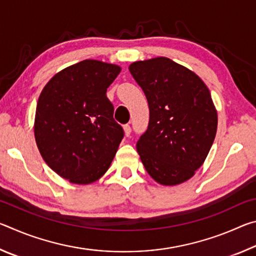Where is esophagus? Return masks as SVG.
<instances>
[{"instance_id": "obj_1", "label": "esophagus", "mask_w": 256, "mask_h": 256, "mask_svg": "<svg viewBox=\"0 0 256 256\" xmlns=\"http://www.w3.org/2000/svg\"><path fill=\"white\" fill-rule=\"evenodd\" d=\"M124 133H125V136H130V134H131V132H132V128H131V126H130V125H124Z\"/></svg>"}]
</instances>
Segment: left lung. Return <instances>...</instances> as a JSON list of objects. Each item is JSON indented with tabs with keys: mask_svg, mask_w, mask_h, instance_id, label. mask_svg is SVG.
I'll use <instances>...</instances> for the list:
<instances>
[{
	"mask_svg": "<svg viewBox=\"0 0 256 256\" xmlns=\"http://www.w3.org/2000/svg\"><path fill=\"white\" fill-rule=\"evenodd\" d=\"M150 110L148 130L136 142L146 170L157 183L174 186L196 174L214 144L218 114L206 84L167 58L128 66Z\"/></svg>",
	"mask_w": 256,
	"mask_h": 256,
	"instance_id": "left-lung-1",
	"label": "left lung"
}]
</instances>
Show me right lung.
I'll use <instances>...</instances> for the list:
<instances>
[{
	"instance_id": "right-lung-1",
	"label": "right lung",
	"mask_w": 256,
	"mask_h": 256,
	"mask_svg": "<svg viewBox=\"0 0 256 256\" xmlns=\"http://www.w3.org/2000/svg\"><path fill=\"white\" fill-rule=\"evenodd\" d=\"M120 72L116 64L84 60L56 73L42 90L36 144L45 162L70 183L98 180L115 157L124 132L106 92Z\"/></svg>"
}]
</instances>
